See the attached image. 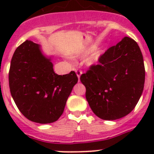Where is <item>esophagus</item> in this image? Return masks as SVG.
Here are the masks:
<instances>
[{
    "mask_svg": "<svg viewBox=\"0 0 154 154\" xmlns=\"http://www.w3.org/2000/svg\"><path fill=\"white\" fill-rule=\"evenodd\" d=\"M74 70L75 72H76V73H77V76L78 77V78H80V76L82 74V70L79 69H77V68H75Z\"/></svg>",
    "mask_w": 154,
    "mask_h": 154,
    "instance_id": "34e87169",
    "label": "esophagus"
}]
</instances>
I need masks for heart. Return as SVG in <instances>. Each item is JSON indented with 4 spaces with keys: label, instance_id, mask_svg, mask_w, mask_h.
Listing matches in <instances>:
<instances>
[{
    "label": "heart",
    "instance_id": "obj_1",
    "mask_svg": "<svg viewBox=\"0 0 154 154\" xmlns=\"http://www.w3.org/2000/svg\"><path fill=\"white\" fill-rule=\"evenodd\" d=\"M89 52H90V50H86V51H85L84 53H81V56H82V55H85V54H87V53H89ZM99 55H100V53H98V52H97V53H94V56H93V57H92V59H91L92 61H94V60H97V59L98 58ZM77 56H78V55H77Z\"/></svg>",
    "mask_w": 154,
    "mask_h": 154
}]
</instances>
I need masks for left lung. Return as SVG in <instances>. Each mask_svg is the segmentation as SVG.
I'll return each instance as SVG.
<instances>
[{
	"mask_svg": "<svg viewBox=\"0 0 154 154\" xmlns=\"http://www.w3.org/2000/svg\"><path fill=\"white\" fill-rule=\"evenodd\" d=\"M146 70L138 45L130 37L112 46L80 80L92 111L103 120H117L134 109L141 97Z\"/></svg>",
	"mask_w": 154,
	"mask_h": 154,
	"instance_id": "1",
	"label": "left lung"
}]
</instances>
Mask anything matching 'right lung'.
I'll list each match as a JSON object with an SVG mask.
<instances>
[{
  "mask_svg": "<svg viewBox=\"0 0 154 154\" xmlns=\"http://www.w3.org/2000/svg\"><path fill=\"white\" fill-rule=\"evenodd\" d=\"M77 81L74 71L55 73L50 59L31 41L23 42L13 53L8 72L11 95L20 112L31 122L57 121Z\"/></svg>",
  "mask_w": 154,
  "mask_h": 154,
  "instance_id": "obj_1",
  "label": "right lung"
}]
</instances>
